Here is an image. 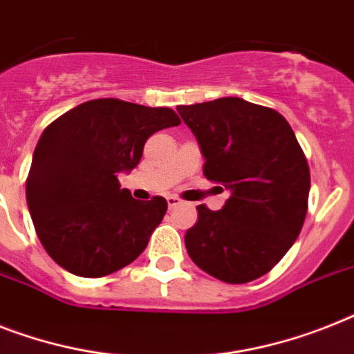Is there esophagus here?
I'll use <instances>...</instances> for the list:
<instances>
[{"label":"esophagus","mask_w":354,"mask_h":354,"mask_svg":"<svg viewBox=\"0 0 354 354\" xmlns=\"http://www.w3.org/2000/svg\"><path fill=\"white\" fill-rule=\"evenodd\" d=\"M182 200H180V198L178 196H167V205H169V209H174V207H178V205H182Z\"/></svg>","instance_id":"esophagus-1"}]
</instances>
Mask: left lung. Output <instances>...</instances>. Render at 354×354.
I'll list each match as a JSON object with an SVG mask.
<instances>
[{"label":"left lung","instance_id":"8db88e82","mask_svg":"<svg viewBox=\"0 0 354 354\" xmlns=\"http://www.w3.org/2000/svg\"><path fill=\"white\" fill-rule=\"evenodd\" d=\"M178 112L196 136L205 178L229 191L220 211L196 207L187 252L218 280H257L286 257L306 220L311 176L304 151L286 118L242 97Z\"/></svg>","mask_w":354,"mask_h":354}]
</instances>
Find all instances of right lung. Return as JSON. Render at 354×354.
<instances>
[{
    "label": "right lung",
    "instance_id": "right-lung-1",
    "mask_svg": "<svg viewBox=\"0 0 354 354\" xmlns=\"http://www.w3.org/2000/svg\"><path fill=\"white\" fill-rule=\"evenodd\" d=\"M180 125L167 107L103 97L71 109L43 131L27 178L37 238L57 266L76 277L120 271L147 247L165 216V198L140 202L120 189L154 132Z\"/></svg>",
    "mask_w": 354,
    "mask_h": 354
}]
</instances>
